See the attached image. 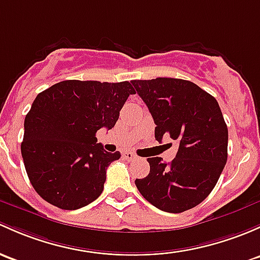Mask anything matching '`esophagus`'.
I'll return each instance as SVG.
<instances>
[{
  "label": "esophagus",
  "instance_id": "esophagus-1",
  "mask_svg": "<svg viewBox=\"0 0 260 260\" xmlns=\"http://www.w3.org/2000/svg\"><path fill=\"white\" fill-rule=\"evenodd\" d=\"M122 157L124 158L125 160H133V159H136V158H137V155H136L133 152H124L122 154Z\"/></svg>",
  "mask_w": 260,
  "mask_h": 260
}]
</instances>
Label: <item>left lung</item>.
I'll use <instances>...</instances> for the list:
<instances>
[{"mask_svg":"<svg viewBox=\"0 0 260 260\" xmlns=\"http://www.w3.org/2000/svg\"><path fill=\"white\" fill-rule=\"evenodd\" d=\"M131 83L151 112L155 139L171 137L179 144L171 163L148 158L149 174L136 179L139 193L163 212L182 213L198 206L215 187L228 157V128L217 100L179 78Z\"/></svg>","mask_w":260,"mask_h":260,"instance_id":"left-lung-1","label":"left lung"}]
</instances>
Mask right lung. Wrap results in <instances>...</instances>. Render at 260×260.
Returning a JSON list of instances; mask_svg holds the SVG:
<instances>
[{"mask_svg":"<svg viewBox=\"0 0 260 260\" xmlns=\"http://www.w3.org/2000/svg\"><path fill=\"white\" fill-rule=\"evenodd\" d=\"M129 82L68 80L37 94L24 118L21 153L35 190L61 209L75 210L101 196L106 171L121 153L97 143L101 128L114 127Z\"/></svg>","mask_w":260,"mask_h":260,"instance_id":"right-lung-1","label":"right lung"}]
</instances>
